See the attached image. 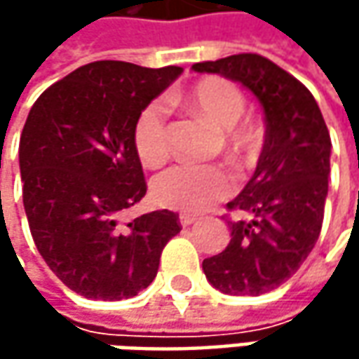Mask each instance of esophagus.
<instances>
[{
    "instance_id": "1",
    "label": "esophagus",
    "mask_w": 359,
    "mask_h": 359,
    "mask_svg": "<svg viewBox=\"0 0 359 359\" xmlns=\"http://www.w3.org/2000/svg\"><path fill=\"white\" fill-rule=\"evenodd\" d=\"M198 222V217L196 215H189V214H182L180 215V224L187 228V226H191V224H196Z\"/></svg>"
}]
</instances>
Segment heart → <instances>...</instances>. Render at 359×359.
I'll use <instances>...</instances> for the list:
<instances>
[{
  "mask_svg": "<svg viewBox=\"0 0 359 359\" xmlns=\"http://www.w3.org/2000/svg\"><path fill=\"white\" fill-rule=\"evenodd\" d=\"M186 105L208 126L219 131V144L229 158L241 159L254 151L255 130L241 121L245 97L233 83L222 77H208L196 83L184 95ZM133 145L145 165L156 168L170 156V133L165 107L151 102L140 111L133 126ZM233 189V177L222 165L175 163L161 172L151 184L154 200L161 208L177 212H203L214 201L228 198Z\"/></svg>",
  "mask_w": 359,
  "mask_h": 359,
  "instance_id": "1",
  "label": "heart"
}]
</instances>
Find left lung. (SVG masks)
Masks as SVG:
<instances>
[{
    "instance_id": "8db88e82",
    "label": "left lung",
    "mask_w": 359,
    "mask_h": 359,
    "mask_svg": "<svg viewBox=\"0 0 359 359\" xmlns=\"http://www.w3.org/2000/svg\"><path fill=\"white\" fill-rule=\"evenodd\" d=\"M219 74L254 93L264 107L266 140L252 180L228 210L231 240L203 259V273L229 296H259L287 282L322 231L332 140L310 90L257 53H238L191 65Z\"/></svg>"
}]
</instances>
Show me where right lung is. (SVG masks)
Returning a JSON list of instances; mask_svg holds the SVG:
<instances>
[{"instance_id": "right-lung-1", "label": "right lung", "mask_w": 359, "mask_h": 359, "mask_svg": "<svg viewBox=\"0 0 359 359\" xmlns=\"http://www.w3.org/2000/svg\"><path fill=\"white\" fill-rule=\"evenodd\" d=\"M184 69L93 62L43 91L20 140L23 208L37 252L69 290L118 302L154 282L180 233L170 210L119 224L145 196L133 126Z\"/></svg>"}]
</instances>
